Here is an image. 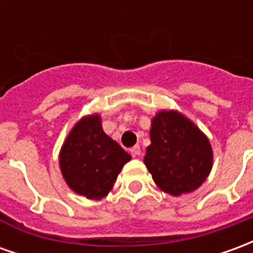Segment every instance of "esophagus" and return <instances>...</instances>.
Masks as SVG:
<instances>
[{"instance_id":"esophagus-1","label":"esophagus","mask_w":253,"mask_h":253,"mask_svg":"<svg viewBox=\"0 0 253 253\" xmlns=\"http://www.w3.org/2000/svg\"><path fill=\"white\" fill-rule=\"evenodd\" d=\"M130 152H131V154L134 156V157H138V156L141 154V148H139L138 145H135L134 148H131V150H130Z\"/></svg>"}]
</instances>
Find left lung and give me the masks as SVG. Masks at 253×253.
<instances>
[{"label": "left lung", "instance_id": "8db88e82", "mask_svg": "<svg viewBox=\"0 0 253 253\" xmlns=\"http://www.w3.org/2000/svg\"><path fill=\"white\" fill-rule=\"evenodd\" d=\"M150 141L143 163L164 192L179 196L206 180L212 167L211 145L180 112L161 111L154 116Z\"/></svg>", "mask_w": 253, "mask_h": 253}]
</instances>
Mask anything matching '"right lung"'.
I'll list each match as a JSON object with an SVG mask.
<instances>
[{"instance_id":"obj_1","label":"right lung","mask_w":253,"mask_h":253,"mask_svg":"<svg viewBox=\"0 0 253 253\" xmlns=\"http://www.w3.org/2000/svg\"><path fill=\"white\" fill-rule=\"evenodd\" d=\"M130 160L131 156L103 131L101 119L94 114L83 118L69 132L59 153V167L74 192L88 199H101L112 190Z\"/></svg>"}]
</instances>
